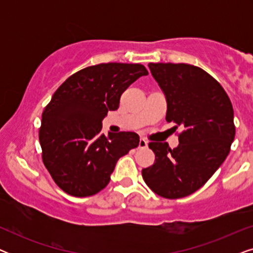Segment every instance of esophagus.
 <instances>
[{
    "instance_id": "1",
    "label": "esophagus",
    "mask_w": 253,
    "mask_h": 253,
    "mask_svg": "<svg viewBox=\"0 0 253 253\" xmlns=\"http://www.w3.org/2000/svg\"><path fill=\"white\" fill-rule=\"evenodd\" d=\"M147 140L145 139V138H140L139 139V145H138V147L139 148H146L147 147Z\"/></svg>"
}]
</instances>
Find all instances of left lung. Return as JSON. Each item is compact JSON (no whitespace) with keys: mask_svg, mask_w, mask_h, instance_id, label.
I'll use <instances>...</instances> for the list:
<instances>
[{"mask_svg":"<svg viewBox=\"0 0 253 253\" xmlns=\"http://www.w3.org/2000/svg\"><path fill=\"white\" fill-rule=\"evenodd\" d=\"M148 68L166 96V121L183 131L172 150L168 143L148 144L155 162L141 174L157 195L182 198L202 188L229 154L235 138L233 105L222 86L198 67L150 63Z\"/></svg>","mask_w":253,"mask_h":253,"instance_id":"obj_1","label":"left lung"}]
</instances>
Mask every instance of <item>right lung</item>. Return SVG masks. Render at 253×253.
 <instances>
[{"instance_id": "1", "label": "right lung", "mask_w": 253, "mask_h": 253, "mask_svg": "<svg viewBox=\"0 0 253 253\" xmlns=\"http://www.w3.org/2000/svg\"><path fill=\"white\" fill-rule=\"evenodd\" d=\"M148 72L141 64L102 63L76 72L54 93L42 113V161L55 183L75 197L101 191L119 159L139 145L134 132L101 133L102 120L121 94Z\"/></svg>"}]
</instances>
